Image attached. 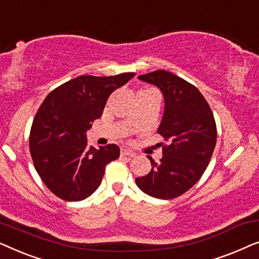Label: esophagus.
Here are the masks:
<instances>
[{"mask_svg":"<svg viewBox=\"0 0 259 259\" xmlns=\"http://www.w3.org/2000/svg\"><path fill=\"white\" fill-rule=\"evenodd\" d=\"M120 153H121V155H125V157H134V155H136L134 152L127 150V148H121Z\"/></svg>","mask_w":259,"mask_h":259,"instance_id":"34e87169","label":"esophagus"}]
</instances>
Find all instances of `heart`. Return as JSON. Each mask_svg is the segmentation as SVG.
<instances>
[{"label": "heart", "mask_w": 259, "mask_h": 259, "mask_svg": "<svg viewBox=\"0 0 259 259\" xmlns=\"http://www.w3.org/2000/svg\"><path fill=\"white\" fill-rule=\"evenodd\" d=\"M146 91H147V90H146Z\"/></svg>", "instance_id": "heart-1"}]
</instances>
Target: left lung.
Masks as SVG:
<instances>
[{"mask_svg": "<svg viewBox=\"0 0 259 259\" xmlns=\"http://www.w3.org/2000/svg\"><path fill=\"white\" fill-rule=\"evenodd\" d=\"M138 77L157 86L164 95L158 133L167 145L162 146L159 162L147 155L152 169L136 183L148 196L172 199L189 191L211 160L217 141L213 113L198 88L175 74L155 70Z\"/></svg>", "mask_w": 259, "mask_h": 259, "instance_id": "8db88e82", "label": "left lung"}]
</instances>
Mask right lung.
Returning a JSON list of instances; mask_svg holds the SVG:
<instances>
[{
    "mask_svg": "<svg viewBox=\"0 0 259 259\" xmlns=\"http://www.w3.org/2000/svg\"><path fill=\"white\" fill-rule=\"evenodd\" d=\"M134 75H81L46 97L31 125L29 148L35 169L56 197L86 199L100 186L106 165L119 158L115 144L88 148L86 132L109 95Z\"/></svg>",
    "mask_w": 259,
    "mask_h": 259,
    "instance_id": "1",
    "label": "right lung"
}]
</instances>
